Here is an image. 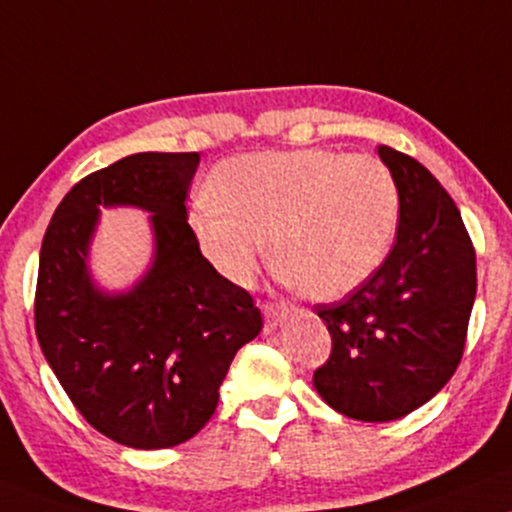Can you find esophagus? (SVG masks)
I'll return each mask as SVG.
<instances>
[{
    "mask_svg": "<svg viewBox=\"0 0 512 512\" xmlns=\"http://www.w3.org/2000/svg\"><path fill=\"white\" fill-rule=\"evenodd\" d=\"M289 315V308L282 304H263V318H266V330L273 332L277 325Z\"/></svg>",
    "mask_w": 512,
    "mask_h": 512,
    "instance_id": "obj_1",
    "label": "esophagus"
}]
</instances>
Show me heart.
I'll use <instances>...</instances> for the list:
<instances>
[{
    "label": "heart",
    "instance_id": "1",
    "mask_svg": "<svg viewBox=\"0 0 512 512\" xmlns=\"http://www.w3.org/2000/svg\"><path fill=\"white\" fill-rule=\"evenodd\" d=\"M212 199L189 213L201 254L232 285H249L268 251L299 294L334 301L363 287L394 246L401 194L368 154L251 151L220 163Z\"/></svg>",
    "mask_w": 512,
    "mask_h": 512
}]
</instances>
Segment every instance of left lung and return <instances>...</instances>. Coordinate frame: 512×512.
I'll use <instances>...</instances> for the list:
<instances>
[{"label": "left lung", "mask_w": 512, "mask_h": 512, "mask_svg": "<svg viewBox=\"0 0 512 512\" xmlns=\"http://www.w3.org/2000/svg\"><path fill=\"white\" fill-rule=\"evenodd\" d=\"M401 194L394 249L337 304L318 306L332 353L313 387L361 422H389L437 396L463 356L477 292L475 249L439 180L401 151L377 147Z\"/></svg>", "instance_id": "obj_1"}]
</instances>
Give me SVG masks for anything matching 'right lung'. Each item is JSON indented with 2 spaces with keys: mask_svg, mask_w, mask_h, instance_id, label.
Listing matches in <instances>:
<instances>
[{
  "mask_svg": "<svg viewBox=\"0 0 512 512\" xmlns=\"http://www.w3.org/2000/svg\"><path fill=\"white\" fill-rule=\"evenodd\" d=\"M201 156L132 154L80 180L42 239L35 332L68 399L97 432L130 449L192 439L218 406L232 358L261 332V311L201 256L187 192ZM152 213L150 268L109 293L93 280L102 207Z\"/></svg>",
  "mask_w": 512,
  "mask_h": 512,
  "instance_id": "right-lung-1",
  "label": "right lung"
}]
</instances>
